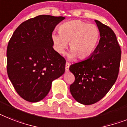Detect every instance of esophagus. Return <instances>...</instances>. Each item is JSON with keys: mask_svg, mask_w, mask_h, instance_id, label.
Instances as JSON below:
<instances>
[{"mask_svg": "<svg viewBox=\"0 0 127 127\" xmlns=\"http://www.w3.org/2000/svg\"><path fill=\"white\" fill-rule=\"evenodd\" d=\"M69 67H70V63L66 62V65H65V70H66V72H68L69 70Z\"/></svg>", "mask_w": 127, "mask_h": 127, "instance_id": "obj_1", "label": "esophagus"}]
</instances>
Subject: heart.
Listing matches in <instances>:
<instances>
[{"mask_svg":"<svg viewBox=\"0 0 127 127\" xmlns=\"http://www.w3.org/2000/svg\"><path fill=\"white\" fill-rule=\"evenodd\" d=\"M59 33L52 35L55 50L63 54L69 42L70 59L76 56L83 60L89 57L96 49L100 39L99 28L81 20L64 22L59 28Z\"/></svg>","mask_w":127,"mask_h":127,"instance_id":"1","label":"heart"}]
</instances>
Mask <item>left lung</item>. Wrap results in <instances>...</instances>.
Masks as SVG:
<instances>
[{"label":"left lung","mask_w":127,"mask_h":127,"mask_svg":"<svg viewBox=\"0 0 127 127\" xmlns=\"http://www.w3.org/2000/svg\"><path fill=\"white\" fill-rule=\"evenodd\" d=\"M100 31V40L89 58L73 64L70 71L75 76L70 85L73 97L89 105L105 97L118 78L121 50L116 34L108 26L95 20Z\"/></svg>","instance_id":"1"}]
</instances>
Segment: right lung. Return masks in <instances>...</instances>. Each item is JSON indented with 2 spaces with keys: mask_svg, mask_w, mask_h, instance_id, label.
I'll return each mask as SVG.
<instances>
[{
  "mask_svg": "<svg viewBox=\"0 0 127 127\" xmlns=\"http://www.w3.org/2000/svg\"><path fill=\"white\" fill-rule=\"evenodd\" d=\"M64 17L41 15L24 21L7 48V72L18 94L27 101L43 99L52 81L65 72L66 60L53 48L52 35Z\"/></svg>",
  "mask_w": 127,
  "mask_h": 127,
  "instance_id": "obj_1",
  "label": "right lung"
}]
</instances>
